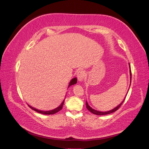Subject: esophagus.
<instances>
[{
	"label": "esophagus",
	"instance_id": "34e87169",
	"mask_svg": "<svg viewBox=\"0 0 149 149\" xmlns=\"http://www.w3.org/2000/svg\"><path fill=\"white\" fill-rule=\"evenodd\" d=\"M77 77L78 80L79 81H83V79L84 77V72L83 70H80L77 71Z\"/></svg>",
	"mask_w": 149,
	"mask_h": 149
}]
</instances>
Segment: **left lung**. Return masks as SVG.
<instances>
[{"label": "left lung", "mask_w": 149, "mask_h": 149, "mask_svg": "<svg viewBox=\"0 0 149 149\" xmlns=\"http://www.w3.org/2000/svg\"><path fill=\"white\" fill-rule=\"evenodd\" d=\"M129 68H130V75H131V67H130V65H129ZM130 85H131V84H130ZM125 99H123V100L122 101V102H121L120 103L119 105L118 106H116V107H115V108L114 109H113L112 110H110V111H106V112H102V111H97V110H95V109H92L91 108V107L88 105V102H87V101H86V107H87V109L90 111L91 112V113H93V114H95V115H108V114H111V113H113V112H115V111H116V110H118V109H119V107L122 106V104H123V101L125 100Z\"/></svg>", "instance_id": "8db88e82"}]
</instances>
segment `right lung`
Returning <instances> with one entry per match:
<instances>
[{
  "instance_id": "obj_1",
  "label": "right lung",
  "mask_w": 149,
  "mask_h": 149,
  "mask_svg": "<svg viewBox=\"0 0 149 149\" xmlns=\"http://www.w3.org/2000/svg\"><path fill=\"white\" fill-rule=\"evenodd\" d=\"M77 81V80L76 77L72 79L70 81V84L68 85V88H69V86H72V85H74L75 84H76ZM64 101H65V100L63 101V102L61 103V105H60L59 107H57V108H56L54 109H52V110H50V111H40V110L34 108V107L30 106L29 105H28V106H29V107H31V108L33 109L34 111H35L38 112V113H40L41 114H43V115H53V114H55L57 112L59 111L63 108V104H64Z\"/></svg>"
}]
</instances>
